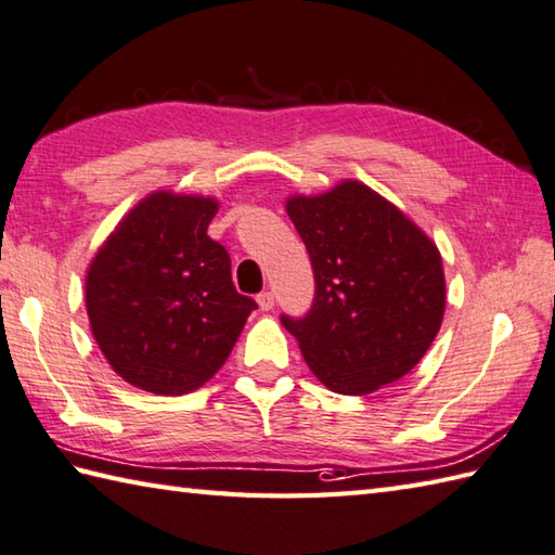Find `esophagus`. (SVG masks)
Segmentation results:
<instances>
[{
  "label": "esophagus",
  "instance_id": "34e87169",
  "mask_svg": "<svg viewBox=\"0 0 555 555\" xmlns=\"http://www.w3.org/2000/svg\"><path fill=\"white\" fill-rule=\"evenodd\" d=\"M256 301H258V307H261V311H270V309L275 307V297H273V292H263V294H258Z\"/></svg>",
  "mask_w": 555,
  "mask_h": 555
}]
</instances>
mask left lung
<instances>
[{"label": "left lung", "instance_id": "left-lung-1", "mask_svg": "<svg viewBox=\"0 0 555 555\" xmlns=\"http://www.w3.org/2000/svg\"><path fill=\"white\" fill-rule=\"evenodd\" d=\"M313 266L304 319L282 315L323 386L369 395L420 364L446 311L436 244L366 184L347 179L321 196L287 198Z\"/></svg>", "mask_w": 555, "mask_h": 555}]
</instances>
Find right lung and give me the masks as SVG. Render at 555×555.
<instances>
[{"label":"right lung","instance_id":"add662e5","mask_svg":"<svg viewBox=\"0 0 555 555\" xmlns=\"http://www.w3.org/2000/svg\"><path fill=\"white\" fill-rule=\"evenodd\" d=\"M215 212V198L155 191L124 215L90 261V331L109 366L135 388H201L256 309L234 289L228 248L208 236Z\"/></svg>","mask_w":555,"mask_h":555}]
</instances>
